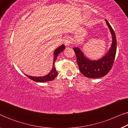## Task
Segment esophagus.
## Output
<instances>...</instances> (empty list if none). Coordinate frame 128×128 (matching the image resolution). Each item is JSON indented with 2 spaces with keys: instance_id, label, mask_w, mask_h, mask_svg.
<instances>
[{
  "instance_id": "esophagus-1",
  "label": "esophagus",
  "mask_w": 128,
  "mask_h": 128,
  "mask_svg": "<svg viewBox=\"0 0 128 128\" xmlns=\"http://www.w3.org/2000/svg\"><path fill=\"white\" fill-rule=\"evenodd\" d=\"M72 39L70 37H68L64 40V43L66 46H69L72 44Z\"/></svg>"
}]
</instances>
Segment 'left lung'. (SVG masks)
<instances>
[{
  "label": "left lung",
  "instance_id": "1",
  "mask_svg": "<svg viewBox=\"0 0 128 128\" xmlns=\"http://www.w3.org/2000/svg\"><path fill=\"white\" fill-rule=\"evenodd\" d=\"M106 22L111 32L112 41L110 50L104 56L97 60H90L84 55L78 46L73 48L80 72L87 78H98L106 76L110 71L114 62L116 52V36L108 21L106 20Z\"/></svg>",
  "mask_w": 128,
  "mask_h": 128
}]
</instances>
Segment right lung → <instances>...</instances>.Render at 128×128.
I'll list each match as a JSON object with an SVG mask.
<instances>
[{
    "label": "right lung",
    "mask_w": 128,
    "mask_h": 128,
    "mask_svg": "<svg viewBox=\"0 0 128 128\" xmlns=\"http://www.w3.org/2000/svg\"><path fill=\"white\" fill-rule=\"evenodd\" d=\"M65 49V46L63 44L60 45V46L58 47L54 51V62H53V67L51 71L50 72V73H48V74L45 75L44 76H40V77H35V76H28V75L26 74V76H27L28 78H30V79L34 80L35 82H46L48 81H52V80H54L56 76L58 75V72L56 70L55 68V63L56 60L58 55H59L60 52H62Z\"/></svg>",
    "instance_id": "1"
}]
</instances>
